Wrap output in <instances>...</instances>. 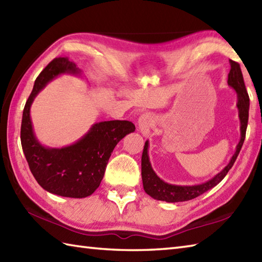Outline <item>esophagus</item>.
Listing matches in <instances>:
<instances>
[{
	"label": "esophagus",
	"mask_w": 262,
	"mask_h": 262,
	"mask_svg": "<svg viewBox=\"0 0 262 262\" xmlns=\"http://www.w3.org/2000/svg\"><path fill=\"white\" fill-rule=\"evenodd\" d=\"M152 124H153V117L151 114H143L140 119H138V128H140V132L144 137H148L151 135V129H152Z\"/></svg>",
	"instance_id": "34e87169"
}]
</instances>
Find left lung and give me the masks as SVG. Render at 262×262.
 I'll use <instances>...</instances> for the list:
<instances>
[{
	"label": "left lung",
	"instance_id": "left-lung-1",
	"mask_svg": "<svg viewBox=\"0 0 262 262\" xmlns=\"http://www.w3.org/2000/svg\"><path fill=\"white\" fill-rule=\"evenodd\" d=\"M231 71L229 73V80H227V84H229L233 90L235 91L237 96V102L236 108L238 111V120H240V141H238L237 145L235 147V152L231 158L230 162L227 163L225 168L219 173L215 174L209 180L205 181L203 183H198V185L192 186H180V185H172L163 181L161 178L155 173V171L152 168L151 161L148 157V141L145 142L142 155V180H143V187L144 190L151 196L152 198L161 200V202L166 203H179V202H187V200H191L196 198L200 194L208 191L209 189L214 188L215 186L224 179L227 172L234 164L235 160L237 158L238 153L241 151V147L243 145L244 138H246V132L248 127V119H249V107H250V99L249 94L247 92L246 84H244L243 75L238 65L234 60H230Z\"/></svg>",
	"mask_w": 262,
	"mask_h": 262
}]
</instances>
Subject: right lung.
<instances>
[{
  "instance_id": "right-lung-1",
  "label": "right lung",
  "mask_w": 262,
  "mask_h": 262,
  "mask_svg": "<svg viewBox=\"0 0 262 262\" xmlns=\"http://www.w3.org/2000/svg\"><path fill=\"white\" fill-rule=\"evenodd\" d=\"M64 74L81 76V71L68 58L59 57L38 75L22 115L21 145L31 173L46 191L62 197L85 198L100 186L114 148L135 132V125L127 120L100 121L71 145L59 148L42 145L33 130L31 104L49 82Z\"/></svg>"
}]
</instances>
